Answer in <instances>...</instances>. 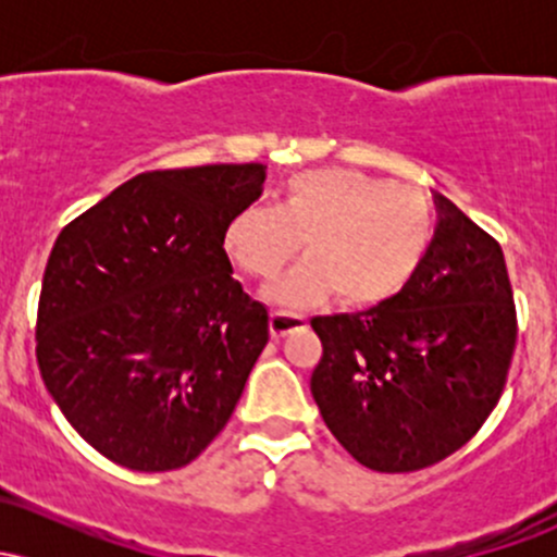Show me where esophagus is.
Instances as JSON below:
<instances>
[{
    "mask_svg": "<svg viewBox=\"0 0 557 557\" xmlns=\"http://www.w3.org/2000/svg\"><path fill=\"white\" fill-rule=\"evenodd\" d=\"M306 327V317L298 314V311L287 309H274L270 314V332L274 337L287 335V332H296Z\"/></svg>",
    "mask_w": 557,
    "mask_h": 557,
    "instance_id": "34e87169",
    "label": "esophagus"
}]
</instances>
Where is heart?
<instances>
[{"label": "heart", "mask_w": 557, "mask_h": 557, "mask_svg": "<svg viewBox=\"0 0 557 557\" xmlns=\"http://www.w3.org/2000/svg\"><path fill=\"white\" fill-rule=\"evenodd\" d=\"M434 222L426 198L356 170L290 177L283 207H243L227 222V257L251 277H274L300 251L309 259L270 285L277 304H314L332 290L343 306H372L400 290L426 257Z\"/></svg>", "instance_id": "heart-1"}]
</instances>
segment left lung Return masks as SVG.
<instances>
[{
  "label": "left lung",
  "instance_id": "obj_1",
  "mask_svg": "<svg viewBox=\"0 0 557 557\" xmlns=\"http://www.w3.org/2000/svg\"><path fill=\"white\" fill-rule=\"evenodd\" d=\"M430 251L400 293L359 314L314 317L311 372L324 424L361 466L406 474L482 430L513 359L516 304L500 243L434 196Z\"/></svg>",
  "mask_w": 557,
  "mask_h": 557
}]
</instances>
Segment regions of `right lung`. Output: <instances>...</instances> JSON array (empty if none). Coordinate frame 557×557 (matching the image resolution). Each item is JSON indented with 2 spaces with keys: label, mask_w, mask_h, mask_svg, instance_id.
Segmentation results:
<instances>
[{
  "label": "right lung",
  "mask_w": 557,
  "mask_h": 557,
  "mask_svg": "<svg viewBox=\"0 0 557 557\" xmlns=\"http://www.w3.org/2000/svg\"><path fill=\"white\" fill-rule=\"evenodd\" d=\"M267 168L140 172L57 235L36 317L41 380L73 430L133 471H172L225 430L270 341L233 277L227 222Z\"/></svg>",
  "instance_id": "right-lung-1"
}]
</instances>
